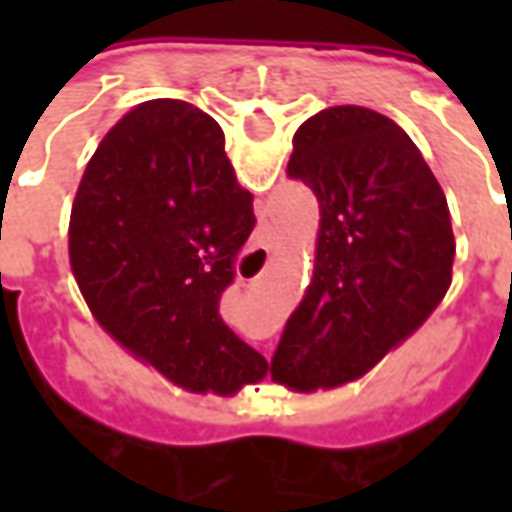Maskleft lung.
I'll return each mask as SVG.
<instances>
[{
	"label": "left lung",
	"instance_id": "obj_1",
	"mask_svg": "<svg viewBox=\"0 0 512 512\" xmlns=\"http://www.w3.org/2000/svg\"><path fill=\"white\" fill-rule=\"evenodd\" d=\"M288 178L318 197L321 230L271 378L312 392L365 376L422 326L450 288L455 235L417 145L365 106L310 117L293 136Z\"/></svg>",
	"mask_w": 512,
	"mask_h": 512
}]
</instances>
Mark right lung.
<instances>
[{
  "mask_svg": "<svg viewBox=\"0 0 512 512\" xmlns=\"http://www.w3.org/2000/svg\"><path fill=\"white\" fill-rule=\"evenodd\" d=\"M252 230V194L219 123L186 101H145L84 169L68 230L73 277L95 321L161 376L235 395L268 373L219 315Z\"/></svg>",
  "mask_w": 512,
  "mask_h": 512,
  "instance_id": "1",
  "label": "right lung"
}]
</instances>
